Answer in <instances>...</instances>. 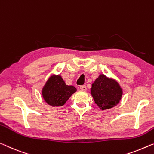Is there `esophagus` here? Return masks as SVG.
Returning <instances> with one entry per match:
<instances>
[{
  "mask_svg": "<svg viewBox=\"0 0 154 154\" xmlns=\"http://www.w3.org/2000/svg\"><path fill=\"white\" fill-rule=\"evenodd\" d=\"M80 89H81L82 91H86V90H87V87H86V85H81V86H80Z\"/></svg>",
  "mask_w": 154,
  "mask_h": 154,
  "instance_id": "esophagus-1",
  "label": "esophagus"
}]
</instances>
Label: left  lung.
Returning <instances> with one entry per match:
<instances>
[{
    "instance_id": "1",
    "label": "left lung",
    "mask_w": 154,
    "mask_h": 154,
    "mask_svg": "<svg viewBox=\"0 0 154 154\" xmlns=\"http://www.w3.org/2000/svg\"><path fill=\"white\" fill-rule=\"evenodd\" d=\"M91 93L98 107L105 110L119 103L122 91L116 81L100 75L92 84Z\"/></svg>"
}]
</instances>
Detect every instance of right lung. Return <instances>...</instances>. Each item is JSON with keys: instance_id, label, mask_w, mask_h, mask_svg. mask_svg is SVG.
Returning a JSON list of instances; mask_svg holds the SVG:
<instances>
[{"instance_id": "1", "label": "right lung", "mask_w": 154, "mask_h": 154, "mask_svg": "<svg viewBox=\"0 0 154 154\" xmlns=\"http://www.w3.org/2000/svg\"><path fill=\"white\" fill-rule=\"evenodd\" d=\"M76 89L68 86L60 75L51 77L42 89V96L49 105L54 107L63 106Z\"/></svg>"}]
</instances>
